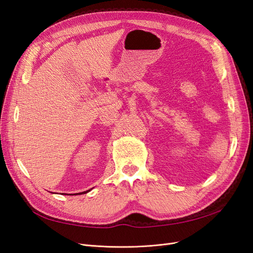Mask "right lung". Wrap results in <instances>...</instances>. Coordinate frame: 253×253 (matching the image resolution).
<instances>
[{"label":"right lung","instance_id":"obj_1","mask_svg":"<svg viewBox=\"0 0 253 253\" xmlns=\"http://www.w3.org/2000/svg\"><path fill=\"white\" fill-rule=\"evenodd\" d=\"M91 190V189H90ZM90 190H87V191H84V192H81V193H78V194H85V193H87V192H89Z\"/></svg>","mask_w":253,"mask_h":253}]
</instances>
